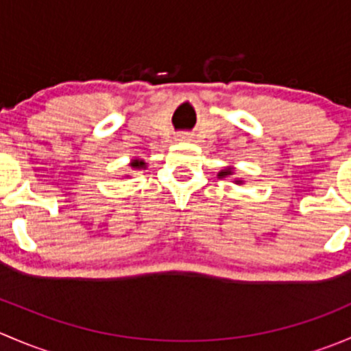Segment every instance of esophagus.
I'll list each match as a JSON object with an SVG mask.
<instances>
[{"mask_svg":"<svg viewBox=\"0 0 351 351\" xmlns=\"http://www.w3.org/2000/svg\"><path fill=\"white\" fill-rule=\"evenodd\" d=\"M176 141H192V134H186V132H182L176 136Z\"/></svg>","mask_w":351,"mask_h":351,"instance_id":"1","label":"esophagus"}]
</instances>
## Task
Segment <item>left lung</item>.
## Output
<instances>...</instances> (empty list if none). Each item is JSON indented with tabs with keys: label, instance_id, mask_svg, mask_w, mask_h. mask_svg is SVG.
<instances>
[{
	"label": "left lung",
	"instance_id": "1",
	"mask_svg": "<svg viewBox=\"0 0 351 351\" xmlns=\"http://www.w3.org/2000/svg\"><path fill=\"white\" fill-rule=\"evenodd\" d=\"M232 175H234V168H232V166H228V168L221 169V171L217 173L219 178H229V176H232ZM234 183H236V185H243L244 180H241V178H234Z\"/></svg>",
	"mask_w": 351,
	"mask_h": 351
}]
</instances>
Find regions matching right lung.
<instances>
[{
  "label": "right lung",
  "mask_w": 351,
  "mask_h": 351,
  "mask_svg": "<svg viewBox=\"0 0 351 351\" xmlns=\"http://www.w3.org/2000/svg\"><path fill=\"white\" fill-rule=\"evenodd\" d=\"M129 166L132 169H143V168H146V161H144V159L136 158V159H132V161L129 162Z\"/></svg>",
  "instance_id": "obj_1"
}]
</instances>
